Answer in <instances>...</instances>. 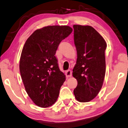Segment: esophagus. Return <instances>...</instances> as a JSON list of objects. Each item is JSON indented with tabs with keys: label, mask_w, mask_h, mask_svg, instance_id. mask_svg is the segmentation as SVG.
<instances>
[{
	"label": "esophagus",
	"mask_w": 128,
	"mask_h": 128,
	"mask_svg": "<svg viewBox=\"0 0 128 128\" xmlns=\"http://www.w3.org/2000/svg\"><path fill=\"white\" fill-rule=\"evenodd\" d=\"M66 77H71L72 76V71L71 70H68L66 72Z\"/></svg>",
	"instance_id": "1"
}]
</instances>
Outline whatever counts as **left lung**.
I'll list each match as a JSON object with an SVG mask.
<instances>
[{"label": "left lung", "instance_id": "obj_1", "mask_svg": "<svg viewBox=\"0 0 128 128\" xmlns=\"http://www.w3.org/2000/svg\"><path fill=\"white\" fill-rule=\"evenodd\" d=\"M73 28L77 60L72 75L78 81L74 94L78 102H88L96 98L103 84L107 44L91 26L74 25Z\"/></svg>", "mask_w": 128, "mask_h": 128}]
</instances>
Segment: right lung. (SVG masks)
Masks as SVG:
<instances>
[{
  "mask_svg": "<svg viewBox=\"0 0 128 128\" xmlns=\"http://www.w3.org/2000/svg\"><path fill=\"white\" fill-rule=\"evenodd\" d=\"M72 29L48 26L36 30L25 43L20 71L26 90L34 103L46 108L55 103L66 75L59 69L56 52Z\"/></svg>",
  "mask_w": 128,
  "mask_h": 128,
  "instance_id": "add662e5",
  "label": "right lung"
}]
</instances>
